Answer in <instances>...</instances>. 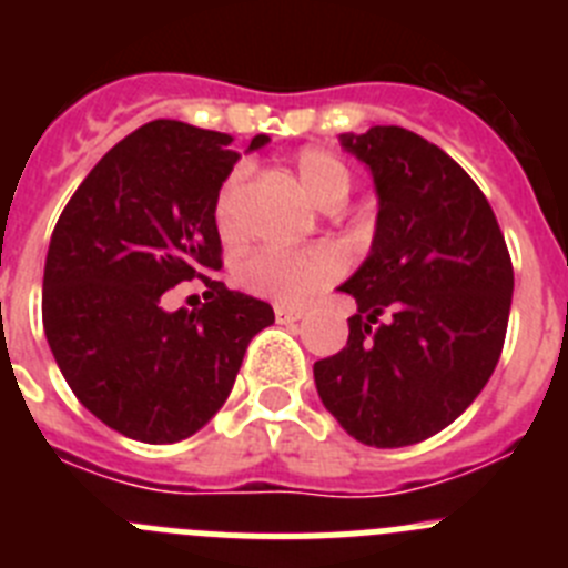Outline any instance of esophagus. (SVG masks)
I'll list each match as a JSON object with an SVG mask.
<instances>
[{
  "label": "esophagus",
  "instance_id": "esophagus-1",
  "mask_svg": "<svg viewBox=\"0 0 568 568\" xmlns=\"http://www.w3.org/2000/svg\"><path fill=\"white\" fill-rule=\"evenodd\" d=\"M304 318V310H293V307H275V321L278 324H295V321Z\"/></svg>",
  "mask_w": 568,
  "mask_h": 568
}]
</instances>
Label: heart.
<instances>
[{"label":"heart","instance_id":"1","mask_svg":"<svg viewBox=\"0 0 568 568\" xmlns=\"http://www.w3.org/2000/svg\"><path fill=\"white\" fill-rule=\"evenodd\" d=\"M293 179L298 190L321 210H335L346 202L353 190V173L329 150L307 148L293 159ZM241 173H233L215 195V224L224 235L235 233V210H239ZM344 270V255L335 247H261L241 261V284L255 295L301 304L327 284H333Z\"/></svg>","mask_w":568,"mask_h":568}]
</instances>
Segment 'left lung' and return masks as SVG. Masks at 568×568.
<instances>
[{"instance_id":"left-lung-1","label":"left lung","mask_w":568,"mask_h":568,"mask_svg":"<svg viewBox=\"0 0 568 568\" xmlns=\"http://www.w3.org/2000/svg\"><path fill=\"white\" fill-rule=\"evenodd\" d=\"M341 148L373 175L378 215L369 255L338 287L358 304L349 338L315 361V389L355 440L395 449L478 398L504 349L515 275L486 195L444 150L404 128L341 133Z\"/></svg>"}]
</instances>
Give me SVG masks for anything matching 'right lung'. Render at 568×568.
Here are the masks:
<instances>
[{
    "mask_svg": "<svg viewBox=\"0 0 568 568\" xmlns=\"http://www.w3.org/2000/svg\"><path fill=\"white\" fill-rule=\"evenodd\" d=\"M270 135H255L258 150ZM233 135L155 119L102 155L50 235L42 321L84 409L124 438L175 444L227 400L267 301L213 281L222 270L215 195L241 155ZM199 274L209 304L163 310Z\"/></svg>",
    "mask_w": 568,
    "mask_h": 568,
    "instance_id": "add662e5",
    "label": "right lung"
}]
</instances>
